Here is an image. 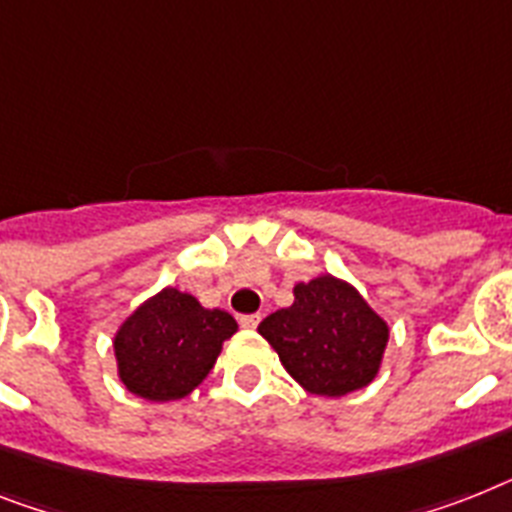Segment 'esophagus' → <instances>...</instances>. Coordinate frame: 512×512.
I'll return each instance as SVG.
<instances>
[{
  "instance_id": "34e87169",
  "label": "esophagus",
  "mask_w": 512,
  "mask_h": 512,
  "mask_svg": "<svg viewBox=\"0 0 512 512\" xmlns=\"http://www.w3.org/2000/svg\"><path fill=\"white\" fill-rule=\"evenodd\" d=\"M259 322H261L259 314H243V316H240V327H246V329H256V327H259Z\"/></svg>"
}]
</instances>
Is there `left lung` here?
Here are the masks:
<instances>
[{
  "mask_svg": "<svg viewBox=\"0 0 512 512\" xmlns=\"http://www.w3.org/2000/svg\"><path fill=\"white\" fill-rule=\"evenodd\" d=\"M295 303L259 324L287 374L314 395L340 398L377 377L390 337L361 295L335 277L295 285Z\"/></svg>",
  "mask_w": 512,
  "mask_h": 512,
  "instance_id": "8db88e82",
  "label": "left lung"
}]
</instances>
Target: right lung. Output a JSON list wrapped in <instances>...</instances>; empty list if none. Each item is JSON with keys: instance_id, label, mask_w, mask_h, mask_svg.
<instances>
[{"instance_id": "obj_1", "label": "right lung", "mask_w": 512, "mask_h": 512, "mask_svg": "<svg viewBox=\"0 0 512 512\" xmlns=\"http://www.w3.org/2000/svg\"><path fill=\"white\" fill-rule=\"evenodd\" d=\"M238 332L227 311L204 308L167 287L143 303L114 337L120 379L146 400H180L211 371L222 342Z\"/></svg>"}]
</instances>
